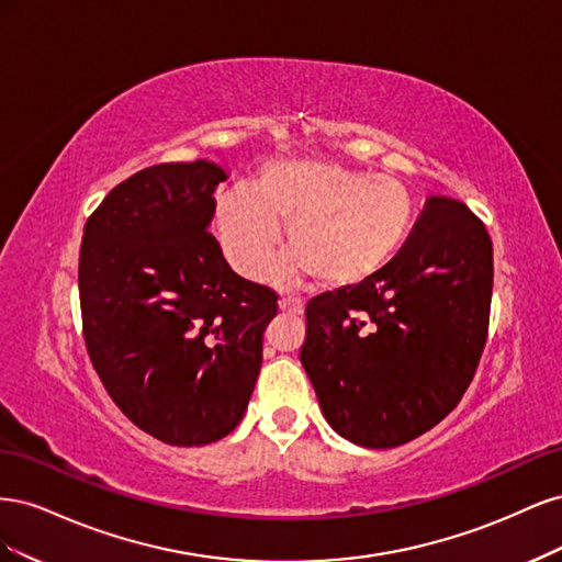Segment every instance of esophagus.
<instances>
[{
    "label": "esophagus",
    "instance_id": "esophagus-1",
    "mask_svg": "<svg viewBox=\"0 0 562 562\" xmlns=\"http://www.w3.org/2000/svg\"><path fill=\"white\" fill-rule=\"evenodd\" d=\"M279 310L288 316H300L304 312V304L295 297H283V300H279Z\"/></svg>",
    "mask_w": 562,
    "mask_h": 562
}]
</instances>
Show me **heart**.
<instances>
[{
  "label": "heart",
  "instance_id": "heart-1",
  "mask_svg": "<svg viewBox=\"0 0 562 562\" xmlns=\"http://www.w3.org/2000/svg\"><path fill=\"white\" fill-rule=\"evenodd\" d=\"M417 206L407 187L323 159L265 164L248 187L220 192L213 206L220 244L232 267L262 277L281 244L288 252L279 279L316 277L328 288H351L391 265L415 225Z\"/></svg>",
  "mask_w": 562,
  "mask_h": 562
}]
</instances>
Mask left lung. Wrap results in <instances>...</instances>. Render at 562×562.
<instances>
[{"label":"left lung","mask_w":562,"mask_h":562,"mask_svg":"<svg viewBox=\"0 0 562 562\" xmlns=\"http://www.w3.org/2000/svg\"><path fill=\"white\" fill-rule=\"evenodd\" d=\"M492 271L481 220L429 196L378 277L307 304L300 361L339 436L396 448L454 411L487 339Z\"/></svg>","instance_id":"obj_1"}]
</instances>
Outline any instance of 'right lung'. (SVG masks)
I'll list each match as a JSON object with an SVG mask.
<instances>
[{
  "label": "right lung",
  "instance_id": "obj_1",
  "mask_svg": "<svg viewBox=\"0 0 562 562\" xmlns=\"http://www.w3.org/2000/svg\"><path fill=\"white\" fill-rule=\"evenodd\" d=\"M227 171L206 159L143 168L83 227L79 302L110 398L161 443L192 448L241 422L277 293L241 279L209 232Z\"/></svg>",
  "mask_w": 562,
  "mask_h": 562
}]
</instances>
